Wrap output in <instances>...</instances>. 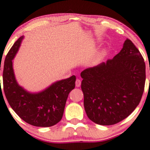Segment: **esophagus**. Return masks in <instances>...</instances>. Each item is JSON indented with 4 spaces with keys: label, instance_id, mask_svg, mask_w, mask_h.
<instances>
[{
    "label": "esophagus",
    "instance_id": "1",
    "mask_svg": "<svg viewBox=\"0 0 150 150\" xmlns=\"http://www.w3.org/2000/svg\"><path fill=\"white\" fill-rule=\"evenodd\" d=\"M75 84H76V87H77V88L80 87L81 86V81L80 79H77L76 81Z\"/></svg>",
    "mask_w": 150,
    "mask_h": 150
}]
</instances>
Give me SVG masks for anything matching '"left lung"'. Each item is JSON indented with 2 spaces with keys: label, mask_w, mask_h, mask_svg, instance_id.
Returning <instances> with one entry per match:
<instances>
[{
  "label": "left lung",
  "mask_w": 150,
  "mask_h": 150,
  "mask_svg": "<svg viewBox=\"0 0 150 150\" xmlns=\"http://www.w3.org/2000/svg\"><path fill=\"white\" fill-rule=\"evenodd\" d=\"M84 108L91 121L112 125L127 118L139 104L145 83V63L127 38L112 59L81 72Z\"/></svg>",
  "instance_id": "1"
}]
</instances>
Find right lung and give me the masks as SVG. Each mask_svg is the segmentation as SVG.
<instances>
[{"label": "right lung", "instance_id": "1", "mask_svg": "<svg viewBox=\"0 0 150 150\" xmlns=\"http://www.w3.org/2000/svg\"><path fill=\"white\" fill-rule=\"evenodd\" d=\"M22 39L21 37L16 40L5 57L3 68L5 95L14 112L25 122L35 127H52L62 119L68 95L75 88L76 76L57 81L40 93L24 90L16 83L12 68V60Z\"/></svg>", "mask_w": 150, "mask_h": 150}]
</instances>
